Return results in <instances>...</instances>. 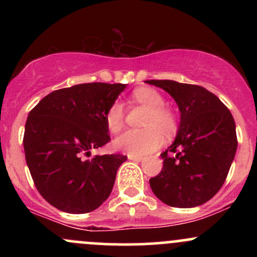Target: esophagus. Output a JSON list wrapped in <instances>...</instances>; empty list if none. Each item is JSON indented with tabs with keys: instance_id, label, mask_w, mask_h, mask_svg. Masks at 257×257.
I'll use <instances>...</instances> for the list:
<instances>
[{
	"instance_id": "1",
	"label": "esophagus",
	"mask_w": 257,
	"mask_h": 257,
	"mask_svg": "<svg viewBox=\"0 0 257 257\" xmlns=\"http://www.w3.org/2000/svg\"><path fill=\"white\" fill-rule=\"evenodd\" d=\"M128 159L134 162H141L144 161V157H141V156H128Z\"/></svg>"
}]
</instances>
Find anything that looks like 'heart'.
Wrapping results in <instances>:
<instances>
[{"label":"heart","mask_w":257,"mask_h":257,"mask_svg":"<svg viewBox=\"0 0 257 257\" xmlns=\"http://www.w3.org/2000/svg\"><path fill=\"white\" fill-rule=\"evenodd\" d=\"M133 100L150 108L145 129H129L113 140L117 151L129 156H144L159 149L164 143V135H172L176 129L173 113L164 108V99L152 88H138L133 93ZM106 124L111 132L117 133L124 122V110L120 102L116 101L106 112Z\"/></svg>","instance_id":"heart-1"}]
</instances>
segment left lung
<instances>
[{"instance_id": "8db88e82", "label": "left lung", "mask_w": 257, "mask_h": 257, "mask_svg": "<svg viewBox=\"0 0 257 257\" xmlns=\"http://www.w3.org/2000/svg\"><path fill=\"white\" fill-rule=\"evenodd\" d=\"M145 82L166 90L180 110L175 140L161 155L163 168L150 179L153 193L175 208L204 204L222 187L234 159L233 116L215 94L200 85L170 79Z\"/></svg>"}]
</instances>
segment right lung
<instances>
[{
	"label": "right lung",
	"mask_w": 257,
	"mask_h": 257,
	"mask_svg": "<svg viewBox=\"0 0 257 257\" xmlns=\"http://www.w3.org/2000/svg\"><path fill=\"white\" fill-rule=\"evenodd\" d=\"M125 87L95 82L63 88L29 113L23 141L26 164L38 192L59 210L89 213L110 196L126 157L85 156L110 141L106 112Z\"/></svg>",
	"instance_id": "obj_1"
}]
</instances>
